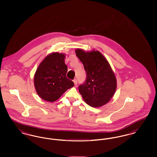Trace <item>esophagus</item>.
Returning <instances> with one entry per match:
<instances>
[{
  "label": "esophagus",
  "instance_id": "1",
  "mask_svg": "<svg viewBox=\"0 0 157 157\" xmlns=\"http://www.w3.org/2000/svg\"><path fill=\"white\" fill-rule=\"evenodd\" d=\"M74 85H75V86H76L77 85V80L75 79H74Z\"/></svg>",
  "mask_w": 157,
  "mask_h": 157
}]
</instances>
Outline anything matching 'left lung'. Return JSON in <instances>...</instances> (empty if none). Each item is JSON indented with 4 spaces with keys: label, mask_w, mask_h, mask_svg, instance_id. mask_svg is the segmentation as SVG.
<instances>
[{
    "label": "left lung",
    "mask_w": 157,
    "mask_h": 157,
    "mask_svg": "<svg viewBox=\"0 0 157 157\" xmlns=\"http://www.w3.org/2000/svg\"><path fill=\"white\" fill-rule=\"evenodd\" d=\"M75 53L86 74L85 82L79 86L84 101L94 108L107 104L113 96L117 83L108 61L98 51L85 52L76 49Z\"/></svg>",
    "instance_id": "1"
}]
</instances>
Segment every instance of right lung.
Instances as JSON below:
<instances>
[{"label": "right lung", "instance_id": "add662e5", "mask_svg": "<svg viewBox=\"0 0 157 157\" xmlns=\"http://www.w3.org/2000/svg\"><path fill=\"white\" fill-rule=\"evenodd\" d=\"M65 55L53 52L45 58L34 75V85L37 95L42 99L52 102L58 99L67 90L74 86L67 78Z\"/></svg>", "mask_w": 157, "mask_h": 157}]
</instances>
